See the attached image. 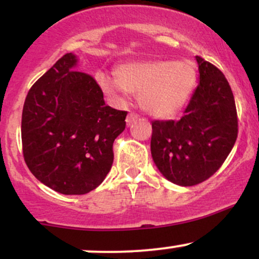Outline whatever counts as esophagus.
<instances>
[{"mask_svg": "<svg viewBox=\"0 0 259 259\" xmlns=\"http://www.w3.org/2000/svg\"><path fill=\"white\" fill-rule=\"evenodd\" d=\"M138 119H139L138 114H135V113H130V114L126 117V125L130 126L134 123V121L138 120Z\"/></svg>", "mask_w": 259, "mask_h": 259, "instance_id": "obj_1", "label": "esophagus"}]
</instances>
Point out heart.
Returning a JSON list of instances; mask_svg holds the SVG:
<instances>
[{
    "label": "heart",
    "mask_w": 259,
    "mask_h": 259,
    "mask_svg": "<svg viewBox=\"0 0 259 259\" xmlns=\"http://www.w3.org/2000/svg\"><path fill=\"white\" fill-rule=\"evenodd\" d=\"M115 81L105 75L99 78L103 92L114 96L125 91L140 97L142 108L158 119L175 117L191 96L197 73L187 61H134L114 69Z\"/></svg>",
    "instance_id": "1"
}]
</instances>
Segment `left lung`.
Listing matches in <instances>:
<instances>
[{"instance_id":"obj_1","label":"left lung","mask_w":259,"mask_h":259,"mask_svg":"<svg viewBox=\"0 0 259 259\" xmlns=\"http://www.w3.org/2000/svg\"><path fill=\"white\" fill-rule=\"evenodd\" d=\"M200 84L180 120L152 121L151 154L163 177L194 186L221 168L237 138L233 91L218 68L196 56Z\"/></svg>"}]
</instances>
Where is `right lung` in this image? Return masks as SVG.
<instances>
[{
    "mask_svg": "<svg viewBox=\"0 0 259 259\" xmlns=\"http://www.w3.org/2000/svg\"><path fill=\"white\" fill-rule=\"evenodd\" d=\"M78 56L59 58L29 90L22 114L23 154L38 181L63 195H85L105 180L126 112L106 106Z\"/></svg>",
    "mask_w": 259,
    "mask_h": 259,
    "instance_id": "right-lung-1",
    "label": "right lung"
}]
</instances>
